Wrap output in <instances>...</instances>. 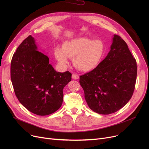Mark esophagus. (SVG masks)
Segmentation results:
<instances>
[{
  "mask_svg": "<svg viewBox=\"0 0 149 149\" xmlns=\"http://www.w3.org/2000/svg\"><path fill=\"white\" fill-rule=\"evenodd\" d=\"M72 78L73 79H74V80H77V79H79V76L78 75H77V74H73L72 75Z\"/></svg>",
  "mask_w": 149,
  "mask_h": 149,
  "instance_id": "34e87169",
  "label": "esophagus"
}]
</instances>
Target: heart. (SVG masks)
<instances>
[{
    "label": "heart",
    "instance_id": "obj_1",
    "mask_svg": "<svg viewBox=\"0 0 149 149\" xmlns=\"http://www.w3.org/2000/svg\"><path fill=\"white\" fill-rule=\"evenodd\" d=\"M106 53V46L101 40L81 37L67 40L62 48L54 50L55 57L63 66L68 64V57L73 58L74 66L82 72H90L97 68Z\"/></svg>",
    "mask_w": 149,
    "mask_h": 149
}]
</instances>
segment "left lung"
<instances>
[{
    "label": "left lung",
    "mask_w": 149,
    "mask_h": 149,
    "mask_svg": "<svg viewBox=\"0 0 149 149\" xmlns=\"http://www.w3.org/2000/svg\"><path fill=\"white\" fill-rule=\"evenodd\" d=\"M136 75V62L127 43L114 34L106 58L94 70L80 77L89 108L103 115L120 110L133 95Z\"/></svg>",
    "instance_id": "8db88e82"
}]
</instances>
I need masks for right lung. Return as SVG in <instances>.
Instances as JSON below:
<instances>
[{
    "instance_id": "1",
    "label": "right lung",
    "mask_w": 149,
    "mask_h": 149,
    "mask_svg": "<svg viewBox=\"0 0 149 149\" xmlns=\"http://www.w3.org/2000/svg\"><path fill=\"white\" fill-rule=\"evenodd\" d=\"M48 57L38 51L34 37L28 36L19 46L11 63V79L15 94L29 111L45 116L61 107L63 88L71 80L69 71L58 72Z\"/></svg>"
}]
</instances>
